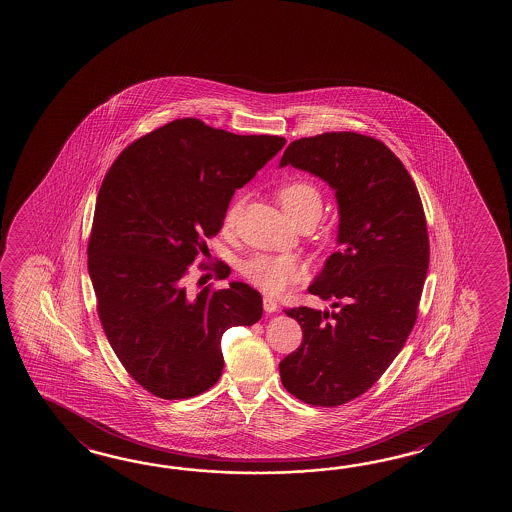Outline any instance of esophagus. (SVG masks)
<instances>
[{
    "mask_svg": "<svg viewBox=\"0 0 512 512\" xmlns=\"http://www.w3.org/2000/svg\"><path fill=\"white\" fill-rule=\"evenodd\" d=\"M264 310L268 312V314H273V312H278L280 309V305H278L277 300L273 298V296H264Z\"/></svg>",
    "mask_w": 512,
    "mask_h": 512,
    "instance_id": "34e87169",
    "label": "esophagus"
}]
</instances>
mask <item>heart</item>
Masks as SVG:
<instances>
[{
  "mask_svg": "<svg viewBox=\"0 0 512 512\" xmlns=\"http://www.w3.org/2000/svg\"><path fill=\"white\" fill-rule=\"evenodd\" d=\"M278 202L285 216L291 221L310 218L318 221L323 212V196L316 185L294 180L278 191ZM241 203L234 200L225 212V225L232 227ZM244 277L266 293H282L287 285L302 277V266L294 257L287 255H255L241 266Z\"/></svg>",
  "mask_w": 512,
  "mask_h": 512,
  "instance_id": "obj_1",
  "label": "heart"
}]
</instances>
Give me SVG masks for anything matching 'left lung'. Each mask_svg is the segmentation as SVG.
I'll list each match as a JSON object with an SVG mask.
<instances>
[{
	"label": "left lung",
	"instance_id": "left-lung-1",
	"mask_svg": "<svg viewBox=\"0 0 512 512\" xmlns=\"http://www.w3.org/2000/svg\"><path fill=\"white\" fill-rule=\"evenodd\" d=\"M285 166L336 193L339 250L309 285L337 310H285L303 341L280 362V378L302 402L336 407L366 393L411 334L430 259L427 221L409 171L368 135L303 137L287 146Z\"/></svg>",
	"mask_w": 512,
	"mask_h": 512
}]
</instances>
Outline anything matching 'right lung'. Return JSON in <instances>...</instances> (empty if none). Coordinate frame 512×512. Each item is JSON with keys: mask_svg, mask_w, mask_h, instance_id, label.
Wrapping results in <instances>:
<instances>
[{"mask_svg": "<svg viewBox=\"0 0 512 512\" xmlns=\"http://www.w3.org/2000/svg\"><path fill=\"white\" fill-rule=\"evenodd\" d=\"M277 135H235L185 118L130 144L101 184L89 277L105 336L130 377L164 400L191 398L223 371L221 337L262 318L244 282L185 291L187 266L218 234L235 189L284 148ZM218 278L230 268L218 264Z\"/></svg>", "mask_w": 512, "mask_h": 512, "instance_id": "add662e5", "label": "right lung"}]
</instances>
